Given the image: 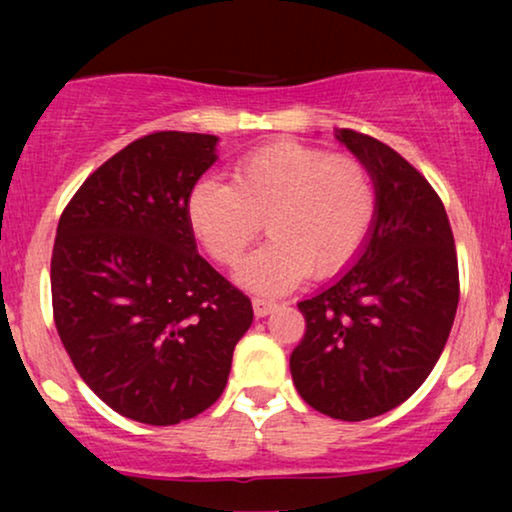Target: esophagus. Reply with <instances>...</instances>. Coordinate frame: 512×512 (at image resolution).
<instances>
[{
	"instance_id": "esophagus-1",
	"label": "esophagus",
	"mask_w": 512,
	"mask_h": 512,
	"mask_svg": "<svg viewBox=\"0 0 512 512\" xmlns=\"http://www.w3.org/2000/svg\"><path fill=\"white\" fill-rule=\"evenodd\" d=\"M251 305H254L256 317H268V314L277 310L275 300H268V298H254V300H251Z\"/></svg>"
}]
</instances>
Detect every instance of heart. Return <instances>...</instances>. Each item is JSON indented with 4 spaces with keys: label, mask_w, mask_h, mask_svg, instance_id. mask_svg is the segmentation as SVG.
<instances>
[{
    "label": "heart",
    "mask_w": 512,
    "mask_h": 512,
    "mask_svg": "<svg viewBox=\"0 0 512 512\" xmlns=\"http://www.w3.org/2000/svg\"><path fill=\"white\" fill-rule=\"evenodd\" d=\"M377 212L375 181L354 156L275 142L237 160L233 184L200 179L188 198L195 235L221 265L240 263L261 230L263 242L237 272L258 293H282L307 272L331 277L366 247Z\"/></svg>",
    "instance_id": "obj_1"
}]
</instances>
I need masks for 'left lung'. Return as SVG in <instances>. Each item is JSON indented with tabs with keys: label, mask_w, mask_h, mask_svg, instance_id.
I'll use <instances>...</instances> for the list:
<instances>
[{
	"label": "left lung",
	"mask_w": 512,
	"mask_h": 512,
	"mask_svg": "<svg viewBox=\"0 0 512 512\" xmlns=\"http://www.w3.org/2000/svg\"><path fill=\"white\" fill-rule=\"evenodd\" d=\"M335 139L375 181V223L349 270L298 303L307 328L291 377L314 410L361 422L408 401L429 377L457 314L459 268L429 181L375 137L342 128Z\"/></svg>",
	"instance_id": "8db88e82"
}]
</instances>
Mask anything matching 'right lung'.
Returning a JSON list of instances; mask_svg holds the SVG:
<instances>
[{
    "label": "right lung",
    "mask_w": 512,
    "mask_h": 512,
    "mask_svg": "<svg viewBox=\"0 0 512 512\" xmlns=\"http://www.w3.org/2000/svg\"><path fill=\"white\" fill-rule=\"evenodd\" d=\"M219 137L153 132L90 174L58 223L55 328L83 382L118 415L179 424L223 394L251 300L198 254L193 186Z\"/></svg>",
    "instance_id": "1"
}]
</instances>
